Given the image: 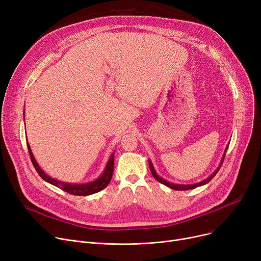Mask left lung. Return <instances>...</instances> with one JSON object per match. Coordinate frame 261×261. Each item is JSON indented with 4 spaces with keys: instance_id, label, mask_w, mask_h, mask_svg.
Instances as JSON below:
<instances>
[{
    "instance_id": "left-lung-1",
    "label": "left lung",
    "mask_w": 261,
    "mask_h": 261,
    "mask_svg": "<svg viewBox=\"0 0 261 261\" xmlns=\"http://www.w3.org/2000/svg\"><path fill=\"white\" fill-rule=\"evenodd\" d=\"M226 150H227V147H226V149H225V152H224V154H223V156H222V161H221V163H220V165H219V167L217 168V170H216L212 175H210V176L207 177V179H205L204 181L199 182V183H196V184H190V185H180V184H173V183L167 182L166 180L162 179L161 176H159V175H158V173H156V172H155V170H154V167H153V165H152L151 161H149L150 171H151V173H152L153 177H154V179H155L158 182H160V183H162V184H164V185H166L167 187H170L171 189H174V190H188V189H194V188L199 187V186H202V185H204V184H207V183L213 179V177L216 175V173L219 171V169H220V167H221V165H222V163H223V161H224L225 153H226Z\"/></svg>"
}]
</instances>
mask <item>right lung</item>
<instances>
[{
    "mask_svg": "<svg viewBox=\"0 0 261 261\" xmlns=\"http://www.w3.org/2000/svg\"><path fill=\"white\" fill-rule=\"evenodd\" d=\"M27 147H29V152H30L31 160L33 162V165H34L35 169L37 170V172L39 173V175L42 177L44 181L61 188L62 190L66 191V193L71 194V195H74V196H89V195L96 194V193H98V191L102 190L103 188H106L109 185L110 181H111V179H112L113 170H114V153H112L111 158L109 159V161L107 163V166H106L102 174L98 177L97 180H95L93 182H89V183H85V184H71V183H65V182L58 181L56 179H53V177L47 175L38 165V163L34 158L32 149H31L29 144H27Z\"/></svg>",
    "mask_w": 261,
    "mask_h": 261,
    "instance_id": "obj_1",
    "label": "right lung"
}]
</instances>
